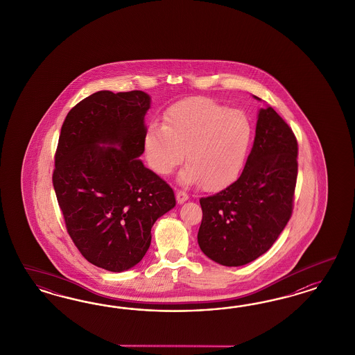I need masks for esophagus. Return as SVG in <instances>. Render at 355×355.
Wrapping results in <instances>:
<instances>
[{
    "mask_svg": "<svg viewBox=\"0 0 355 355\" xmlns=\"http://www.w3.org/2000/svg\"><path fill=\"white\" fill-rule=\"evenodd\" d=\"M175 199H177V202L181 205V203H184L186 200H189V195H187V193L182 191V190H178V191L175 193Z\"/></svg>",
    "mask_w": 355,
    "mask_h": 355,
    "instance_id": "obj_1",
    "label": "esophagus"
}]
</instances>
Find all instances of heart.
Segmentation results:
<instances>
[{"label":"heart","instance_id":"1","mask_svg":"<svg viewBox=\"0 0 355 355\" xmlns=\"http://www.w3.org/2000/svg\"><path fill=\"white\" fill-rule=\"evenodd\" d=\"M252 135L245 112L212 98H186L168 107L164 125H150L143 139L150 169L166 175L184 159L180 180L218 191L234 182L243 168ZM188 153H185V150Z\"/></svg>","mask_w":355,"mask_h":355}]
</instances>
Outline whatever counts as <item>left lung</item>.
Returning a JSON list of instances; mask_svg holds the SVG:
<instances>
[{
    "label": "left lung",
    "instance_id": "1",
    "mask_svg": "<svg viewBox=\"0 0 355 355\" xmlns=\"http://www.w3.org/2000/svg\"><path fill=\"white\" fill-rule=\"evenodd\" d=\"M297 159L298 141L291 126L273 107L260 109L243 172L220 193L200 199L198 243L208 258L239 267L272 248L291 220Z\"/></svg>",
    "mask_w": 355,
    "mask_h": 355
}]
</instances>
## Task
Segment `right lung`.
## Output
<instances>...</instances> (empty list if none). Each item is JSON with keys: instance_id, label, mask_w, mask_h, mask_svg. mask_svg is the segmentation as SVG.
I'll list each match as a JSON object with an SVG mask.
<instances>
[{"instance_id": "right-lung-1", "label": "right lung", "mask_w": 355, "mask_h": 355, "mask_svg": "<svg viewBox=\"0 0 355 355\" xmlns=\"http://www.w3.org/2000/svg\"><path fill=\"white\" fill-rule=\"evenodd\" d=\"M150 103L143 91H98L67 113L55 150L66 230L89 263L110 272L139 263L150 227L175 205L172 187L138 159Z\"/></svg>"}]
</instances>
